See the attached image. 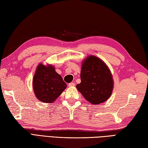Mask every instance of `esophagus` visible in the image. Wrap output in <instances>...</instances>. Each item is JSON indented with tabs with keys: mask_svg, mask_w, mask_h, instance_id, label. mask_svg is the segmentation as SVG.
<instances>
[{
	"mask_svg": "<svg viewBox=\"0 0 148 148\" xmlns=\"http://www.w3.org/2000/svg\"><path fill=\"white\" fill-rule=\"evenodd\" d=\"M69 87H72V86H75V83H69Z\"/></svg>",
	"mask_w": 148,
	"mask_h": 148,
	"instance_id": "1",
	"label": "esophagus"
}]
</instances>
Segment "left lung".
Masks as SVG:
<instances>
[{"label":"left lung","mask_w":148,"mask_h":148,"mask_svg":"<svg viewBox=\"0 0 148 148\" xmlns=\"http://www.w3.org/2000/svg\"><path fill=\"white\" fill-rule=\"evenodd\" d=\"M80 77L81 83L76 88L92 105H99L111 96L114 88L112 74L99 58L90 55L83 60Z\"/></svg>","instance_id":"left-lung-1"}]
</instances>
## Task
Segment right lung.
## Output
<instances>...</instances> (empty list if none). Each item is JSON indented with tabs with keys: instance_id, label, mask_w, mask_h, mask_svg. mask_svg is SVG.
<instances>
[{
	"instance_id": "1",
	"label": "right lung",
	"mask_w": 148,
	"mask_h": 148,
	"mask_svg": "<svg viewBox=\"0 0 148 148\" xmlns=\"http://www.w3.org/2000/svg\"><path fill=\"white\" fill-rule=\"evenodd\" d=\"M33 87L38 99L42 103H52L62 94L66 84L54 66L39 63L33 79Z\"/></svg>"
}]
</instances>
